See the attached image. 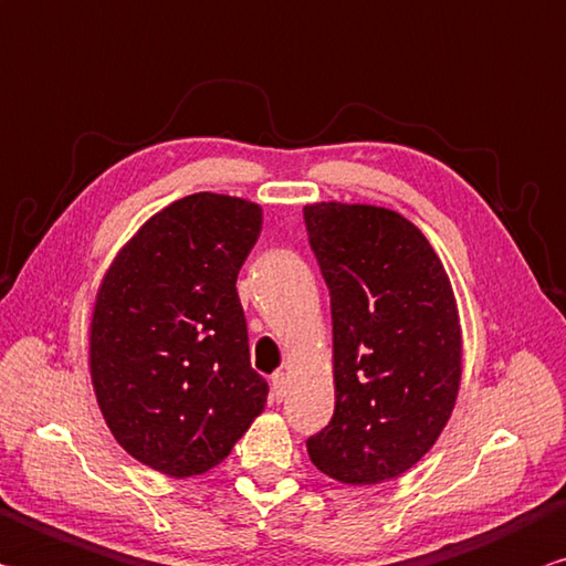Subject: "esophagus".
Instances as JSON below:
<instances>
[{
	"mask_svg": "<svg viewBox=\"0 0 566 566\" xmlns=\"http://www.w3.org/2000/svg\"><path fill=\"white\" fill-rule=\"evenodd\" d=\"M286 396V374L284 371H276L272 376V398L274 400H282Z\"/></svg>",
	"mask_w": 566,
	"mask_h": 566,
	"instance_id": "34e87169",
	"label": "esophagus"
}]
</instances>
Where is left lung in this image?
<instances>
[{
	"instance_id": "1",
	"label": "left lung",
	"mask_w": 566,
	"mask_h": 566,
	"mask_svg": "<svg viewBox=\"0 0 566 566\" xmlns=\"http://www.w3.org/2000/svg\"><path fill=\"white\" fill-rule=\"evenodd\" d=\"M306 232L332 296L334 418L306 440L344 485L413 468L455 408L462 334L453 286L426 234L376 205L314 202Z\"/></svg>"
}]
</instances>
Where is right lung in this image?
<instances>
[{
	"label": "right lung",
	"mask_w": 566,
	"mask_h": 566,
	"mask_svg": "<svg viewBox=\"0 0 566 566\" xmlns=\"http://www.w3.org/2000/svg\"><path fill=\"white\" fill-rule=\"evenodd\" d=\"M260 232V205L195 192L153 214L101 280L91 384L118 446L163 475L220 465L264 410L238 296Z\"/></svg>",
	"instance_id": "1"
}]
</instances>
